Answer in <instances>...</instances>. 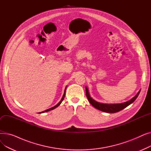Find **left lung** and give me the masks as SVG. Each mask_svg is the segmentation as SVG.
I'll return each instance as SVG.
<instances>
[{
    "label": "left lung",
    "mask_w": 151,
    "mask_h": 151,
    "mask_svg": "<svg viewBox=\"0 0 151 151\" xmlns=\"http://www.w3.org/2000/svg\"><path fill=\"white\" fill-rule=\"evenodd\" d=\"M141 91V90H140ZM140 91L138 92V93L134 96L133 98H132L129 101H127L126 102L122 103V104H101V103H99L94 100L93 99H92L90 96L88 89L87 87H86V93L87 98L88 100L90 102V104L96 109L101 111H104L105 113H117L118 111H120L122 110L127 106L130 105L131 104L137 99L138 97V95L139 94Z\"/></svg>",
    "instance_id": "8db88e82"
}]
</instances>
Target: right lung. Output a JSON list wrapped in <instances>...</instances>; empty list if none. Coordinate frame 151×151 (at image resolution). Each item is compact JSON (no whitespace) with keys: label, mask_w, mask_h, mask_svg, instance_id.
<instances>
[{"label":"right lung","mask_w":151,"mask_h":151,"mask_svg":"<svg viewBox=\"0 0 151 151\" xmlns=\"http://www.w3.org/2000/svg\"><path fill=\"white\" fill-rule=\"evenodd\" d=\"M66 88H67V87L65 88V91H64V93H63V97H62V99L60 100V101L58 103V104L55 105V106H53V107H52V108H50V109H46V110H45V111H43V112H41V113H45V112H47V111H51V110H52V109H55V108H57L58 106H59L60 105V104L62 103V101H63V99H64V97H65V90H66Z\"/></svg>","instance_id":"add662e5"}]
</instances>
